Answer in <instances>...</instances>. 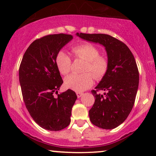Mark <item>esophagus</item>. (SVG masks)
Here are the masks:
<instances>
[{"label":"esophagus","mask_w":156,"mask_h":156,"mask_svg":"<svg viewBox=\"0 0 156 156\" xmlns=\"http://www.w3.org/2000/svg\"><path fill=\"white\" fill-rule=\"evenodd\" d=\"M76 94H77V97H78V98H79L82 95H83V93H82V92H76Z\"/></svg>","instance_id":"1"}]
</instances>
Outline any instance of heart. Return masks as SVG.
Masks as SVG:
<instances>
[{
    "label": "heart",
    "mask_w": 156,
    "mask_h": 156,
    "mask_svg": "<svg viewBox=\"0 0 156 156\" xmlns=\"http://www.w3.org/2000/svg\"><path fill=\"white\" fill-rule=\"evenodd\" d=\"M72 52L77 58L86 61L83 75L73 74L64 80V85L76 92H83L92 87L94 78L99 80L106 75L109 68L108 58L100 55V50L94 44L83 42L73 46ZM55 64L62 75L69 74L72 68V60L65 52L60 51L55 55Z\"/></svg>",
    "instance_id": "b5f03b06"
}]
</instances>
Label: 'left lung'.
<instances>
[{
    "instance_id": "left-lung-1",
    "label": "left lung",
    "mask_w": 156,
    "mask_h": 156,
    "mask_svg": "<svg viewBox=\"0 0 156 156\" xmlns=\"http://www.w3.org/2000/svg\"><path fill=\"white\" fill-rule=\"evenodd\" d=\"M80 38L103 44L109 68L95 90L94 103L89 111L91 122L103 129H113L124 122L133 108L139 74L133 53L124 42L104 34H77ZM100 90H105L101 95Z\"/></svg>"
}]
</instances>
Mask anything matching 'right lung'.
<instances>
[{"label": "right lung", "instance_id": "obj_1", "mask_svg": "<svg viewBox=\"0 0 156 156\" xmlns=\"http://www.w3.org/2000/svg\"><path fill=\"white\" fill-rule=\"evenodd\" d=\"M72 39L70 34H58L36 39L25 52L20 65L19 80L27 110L36 123L51 131L69 125L77 99L71 89L58 94L63 80L55 64L57 53Z\"/></svg>", "mask_w": 156, "mask_h": 156}]
</instances>
